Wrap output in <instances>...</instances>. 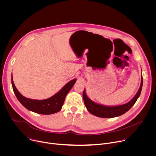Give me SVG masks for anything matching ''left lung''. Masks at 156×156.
Masks as SVG:
<instances>
[{
	"instance_id": "1",
	"label": "left lung",
	"mask_w": 156,
	"mask_h": 156,
	"mask_svg": "<svg viewBox=\"0 0 156 156\" xmlns=\"http://www.w3.org/2000/svg\"><path fill=\"white\" fill-rule=\"evenodd\" d=\"M142 86L143 76H141L140 87L135 97L126 104L119 106H105L95 103L86 96L85 90L83 91V101L88 112H90L91 114L101 118H113L124 114L135 104L137 99L140 96Z\"/></svg>"
}]
</instances>
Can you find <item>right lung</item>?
Instances as JSON below:
<instances>
[{
	"mask_svg": "<svg viewBox=\"0 0 156 156\" xmlns=\"http://www.w3.org/2000/svg\"><path fill=\"white\" fill-rule=\"evenodd\" d=\"M76 80V79L71 80L66 84L60 91L50 98L44 100H34L27 98L20 93L14 84L12 76L13 90L20 102L28 110L43 115H50L59 112L62 107L66 94L70 91Z\"/></svg>",
	"mask_w": 156,
	"mask_h": 156,
	"instance_id": "obj_1",
	"label": "right lung"
}]
</instances>
